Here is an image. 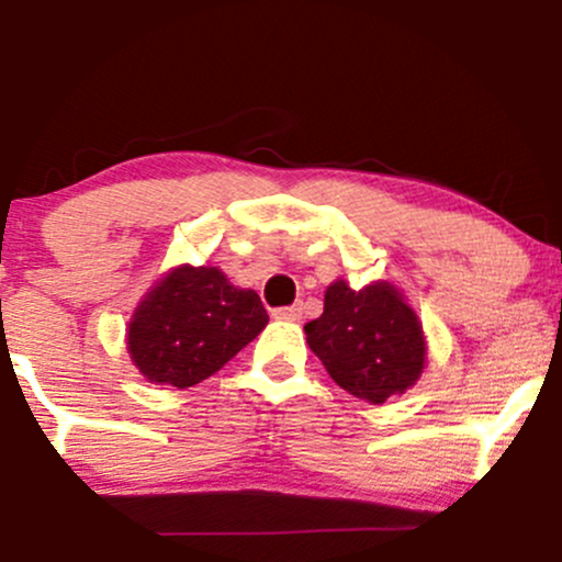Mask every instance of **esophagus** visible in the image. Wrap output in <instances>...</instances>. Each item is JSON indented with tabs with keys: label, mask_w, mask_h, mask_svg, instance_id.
Returning <instances> with one entry per match:
<instances>
[{
	"label": "esophagus",
	"mask_w": 562,
	"mask_h": 562,
	"mask_svg": "<svg viewBox=\"0 0 562 562\" xmlns=\"http://www.w3.org/2000/svg\"><path fill=\"white\" fill-rule=\"evenodd\" d=\"M274 319L280 322H299L303 317V303H293V306H285V308H274L272 312Z\"/></svg>",
	"instance_id": "obj_1"
}]
</instances>
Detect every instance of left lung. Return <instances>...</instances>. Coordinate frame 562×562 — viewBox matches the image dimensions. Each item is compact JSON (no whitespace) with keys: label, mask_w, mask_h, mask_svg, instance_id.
Returning <instances> with one entry per match:
<instances>
[{"label":"left lung","mask_w":562,"mask_h":562,"mask_svg":"<svg viewBox=\"0 0 562 562\" xmlns=\"http://www.w3.org/2000/svg\"><path fill=\"white\" fill-rule=\"evenodd\" d=\"M303 330L327 375L370 404L412 389L428 359L420 317L402 290L385 280L362 290L346 280L330 282L325 312Z\"/></svg>","instance_id":"left-lung-1"}]
</instances>
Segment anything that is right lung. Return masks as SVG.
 <instances>
[{
    "mask_svg": "<svg viewBox=\"0 0 562 562\" xmlns=\"http://www.w3.org/2000/svg\"><path fill=\"white\" fill-rule=\"evenodd\" d=\"M256 290L237 288L218 267L179 263L142 295L126 327V351L150 383H203L267 327Z\"/></svg>",
    "mask_w": 562,
    "mask_h": 562,
    "instance_id": "right-lung-1",
    "label": "right lung"
}]
</instances>
